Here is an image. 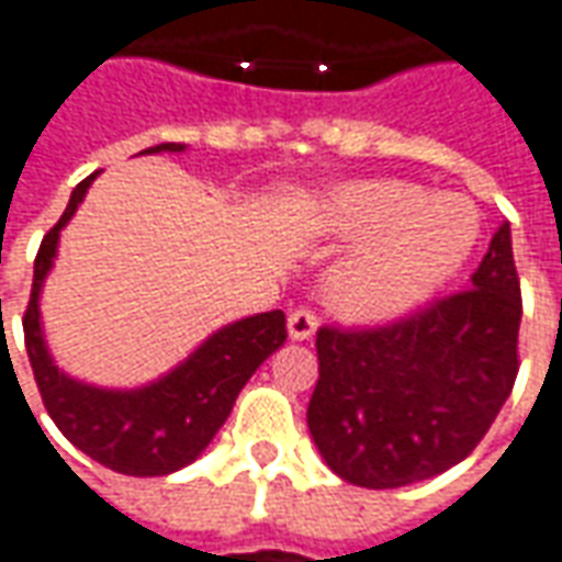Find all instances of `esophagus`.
Returning a JSON list of instances; mask_svg holds the SVG:
<instances>
[{"label":"esophagus","instance_id":"34e87169","mask_svg":"<svg viewBox=\"0 0 562 562\" xmlns=\"http://www.w3.org/2000/svg\"><path fill=\"white\" fill-rule=\"evenodd\" d=\"M317 333V314L307 311V307H299L289 314V339L292 341H307L314 339Z\"/></svg>","mask_w":562,"mask_h":562}]
</instances>
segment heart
Returning <instances> with one entry per match:
<instances>
[{
  "instance_id": "1",
  "label": "heart",
  "mask_w": 562,
  "mask_h": 562,
  "mask_svg": "<svg viewBox=\"0 0 562 562\" xmlns=\"http://www.w3.org/2000/svg\"><path fill=\"white\" fill-rule=\"evenodd\" d=\"M314 221L358 243L326 277V301L351 323H385L454 280L479 243V211L454 192L360 180L319 199Z\"/></svg>"
}]
</instances>
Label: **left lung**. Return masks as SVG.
<instances>
[{
	"instance_id": "left-lung-1",
	"label": "left lung",
	"mask_w": 562,
	"mask_h": 562,
	"mask_svg": "<svg viewBox=\"0 0 562 562\" xmlns=\"http://www.w3.org/2000/svg\"><path fill=\"white\" fill-rule=\"evenodd\" d=\"M519 319L501 223L473 289L376 329L323 326L307 429L326 467L360 488H401L473 454L516 382Z\"/></svg>"
}]
</instances>
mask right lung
I'll list each match as a JSON object with an SVG mask.
<instances>
[{
    "mask_svg": "<svg viewBox=\"0 0 562 562\" xmlns=\"http://www.w3.org/2000/svg\"><path fill=\"white\" fill-rule=\"evenodd\" d=\"M146 151L148 155L186 151V146L161 143ZM92 180L95 173L70 192L61 221L46 233L33 263V292L24 314L30 367L55 426L83 454L124 475L177 473L211 445L245 382L255 376V370L277 348H282L285 314L267 311V314L226 323L217 333H211L189 358L180 360L170 373L139 389H102L68 376L55 363L46 345L40 295L58 255L61 229L87 199Z\"/></svg>",
    "mask_w": 562,
    "mask_h": 562,
    "instance_id": "obj_1",
    "label": "right lung"
}]
</instances>
